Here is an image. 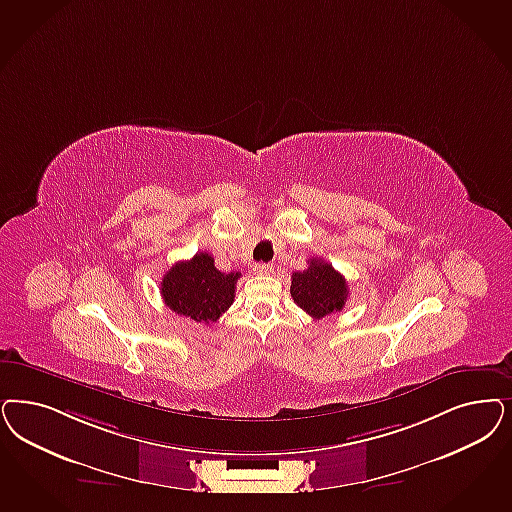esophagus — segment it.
<instances>
[{
  "label": "esophagus",
  "mask_w": 512,
  "mask_h": 512,
  "mask_svg": "<svg viewBox=\"0 0 512 512\" xmlns=\"http://www.w3.org/2000/svg\"><path fill=\"white\" fill-rule=\"evenodd\" d=\"M272 265H268V263H257L255 268H253V272L255 274H259V276H266V274H272Z\"/></svg>",
  "instance_id": "34e87169"
}]
</instances>
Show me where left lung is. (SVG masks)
<instances>
[{"label": "left lung", "instance_id": "1", "mask_svg": "<svg viewBox=\"0 0 512 512\" xmlns=\"http://www.w3.org/2000/svg\"><path fill=\"white\" fill-rule=\"evenodd\" d=\"M291 297L314 319L340 312L348 299V283L333 265L310 259L308 268L291 278Z\"/></svg>", "mask_w": 512, "mask_h": 512}]
</instances>
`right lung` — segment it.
Here are the masks:
<instances>
[{"label": "right lung", "instance_id": "add662e5", "mask_svg": "<svg viewBox=\"0 0 512 512\" xmlns=\"http://www.w3.org/2000/svg\"><path fill=\"white\" fill-rule=\"evenodd\" d=\"M238 278L240 272L225 274L217 270L212 255L200 251L191 261H179L164 274L160 295L177 316L213 323L234 302Z\"/></svg>", "mask_w": 512, "mask_h": 512}]
</instances>
